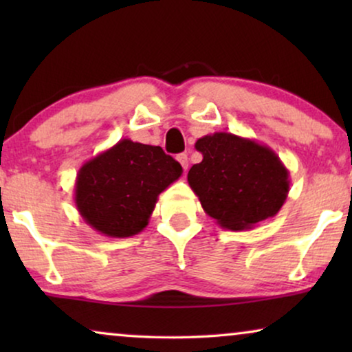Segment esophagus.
Returning a JSON list of instances; mask_svg holds the SVG:
<instances>
[{
    "label": "esophagus",
    "instance_id": "1",
    "mask_svg": "<svg viewBox=\"0 0 352 352\" xmlns=\"http://www.w3.org/2000/svg\"><path fill=\"white\" fill-rule=\"evenodd\" d=\"M176 160L181 163V166L187 170V166H189V158H187V153H179V155L176 157Z\"/></svg>",
    "mask_w": 352,
    "mask_h": 352
}]
</instances>
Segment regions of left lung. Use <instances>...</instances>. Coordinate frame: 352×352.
Wrapping results in <instances>:
<instances>
[{"instance_id": "obj_1", "label": "left lung", "mask_w": 352, "mask_h": 352, "mask_svg": "<svg viewBox=\"0 0 352 352\" xmlns=\"http://www.w3.org/2000/svg\"><path fill=\"white\" fill-rule=\"evenodd\" d=\"M204 160L187 181L201 208L221 228L252 229L280 211L290 173L271 147L232 133L206 134L195 142Z\"/></svg>"}]
</instances>
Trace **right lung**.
Instances as JSON below:
<instances>
[{"instance_id":"1","label":"right lung","mask_w":352,"mask_h":352,"mask_svg":"<svg viewBox=\"0 0 352 352\" xmlns=\"http://www.w3.org/2000/svg\"><path fill=\"white\" fill-rule=\"evenodd\" d=\"M181 175L162 147L122 139L78 170L76 210L99 234L131 237L147 228L158 195Z\"/></svg>"}]
</instances>
